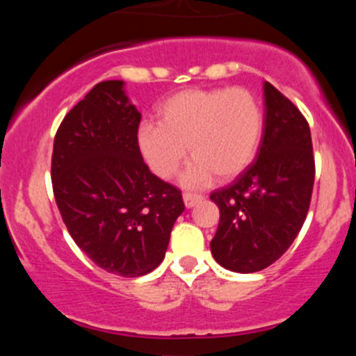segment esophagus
Instances as JSON below:
<instances>
[{"label":"esophagus","instance_id":"esophagus-1","mask_svg":"<svg viewBox=\"0 0 356 356\" xmlns=\"http://www.w3.org/2000/svg\"><path fill=\"white\" fill-rule=\"evenodd\" d=\"M184 204H186V207H192L195 206L199 201H202V195L201 194H194V192H184Z\"/></svg>","mask_w":356,"mask_h":356}]
</instances>
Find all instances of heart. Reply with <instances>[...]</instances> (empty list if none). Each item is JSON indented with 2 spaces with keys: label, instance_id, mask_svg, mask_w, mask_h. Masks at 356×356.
<instances>
[{
  "label": "heart",
  "instance_id": "b5f03b06",
  "mask_svg": "<svg viewBox=\"0 0 356 356\" xmlns=\"http://www.w3.org/2000/svg\"><path fill=\"white\" fill-rule=\"evenodd\" d=\"M159 124L138 127V152L161 179L177 174L194 157L184 184L201 187L216 177L227 181L243 172L256 157L263 137L264 112L251 90L189 88L162 102Z\"/></svg>",
  "mask_w": 356,
  "mask_h": 356
}]
</instances>
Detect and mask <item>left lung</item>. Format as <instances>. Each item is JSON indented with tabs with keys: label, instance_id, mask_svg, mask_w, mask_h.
Segmentation results:
<instances>
[{
	"label": "left lung",
	"instance_id": "obj_1",
	"mask_svg": "<svg viewBox=\"0 0 356 356\" xmlns=\"http://www.w3.org/2000/svg\"><path fill=\"white\" fill-rule=\"evenodd\" d=\"M264 99V132L256 161L229 186L211 194L219 207L212 256L236 273L261 271L288 251L303 227L313 194L308 120L269 81Z\"/></svg>",
	"mask_w": 356,
	"mask_h": 356
}]
</instances>
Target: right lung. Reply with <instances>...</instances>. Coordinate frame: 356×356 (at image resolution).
I'll use <instances>...</instances> for the list:
<instances>
[{
    "label": "right lung",
    "instance_id": "add662e5",
    "mask_svg": "<svg viewBox=\"0 0 356 356\" xmlns=\"http://www.w3.org/2000/svg\"><path fill=\"white\" fill-rule=\"evenodd\" d=\"M140 118L124 81H100L61 120L51 155L53 195L73 241L124 277L162 263L186 209L182 192L150 172L138 152Z\"/></svg>",
    "mask_w": 356,
    "mask_h": 356
}]
</instances>
